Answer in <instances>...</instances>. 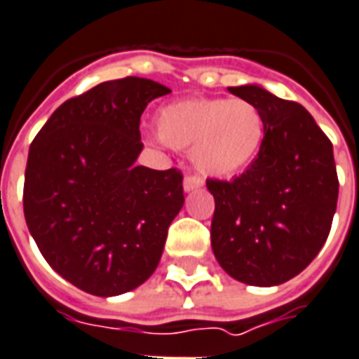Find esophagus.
Listing matches in <instances>:
<instances>
[{
  "label": "esophagus",
  "instance_id": "esophagus-1",
  "mask_svg": "<svg viewBox=\"0 0 359 359\" xmlns=\"http://www.w3.org/2000/svg\"><path fill=\"white\" fill-rule=\"evenodd\" d=\"M203 187V180H198L195 176H187L183 180V191L185 193H191V191H197Z\"/></svg>",
  "mask_w": 359,
  "mask_h": 359
}]
</instances>
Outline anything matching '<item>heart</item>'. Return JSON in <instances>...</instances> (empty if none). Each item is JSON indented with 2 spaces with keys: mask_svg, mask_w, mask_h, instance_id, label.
<instances>
[{
  "mask_svg": "<svg viewBox=\"0 0 359 359\" xmlns=\"http://www.w3.org/2000/svg\"><path fill=\"white\" fill-rule=\"evenodd\" d=\"M156 133L164 145L189 151L193 168L205 177H233L260 153L266 124L260 109L247 99L201 97L162 107Z\"/></svg>",
  "mask_w": 359,
  "mask_h": 359,
  "instance_id": "heart-1",
  "label": "heart"
}]
</instances>
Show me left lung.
Returning a JSON list of instances; mask_svg holds the SVG:
<instances>
[{
  "label": "left lung",
  "mask_w": 359,
  "mask_h": 359,
  "mask_svg": "<svg viewBox=\"0 0 359 359\" xmlns=\"http://www.w3.org/2000/svg\"><path fill=\"white\" fill-rule=\"evenodd\" d=\"M227 90L260 109L266 137L241 176L206 182L216 203L212 250L241 283L276 287L312 262L331 231L339 198L333 145L302 104L258 83Z\"/></svg>",
  "instance_id": "1"
}]
</instances>
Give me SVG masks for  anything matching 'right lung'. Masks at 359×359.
Here are the masks:
<instances>
[{
  "label": "right lung",
  "instance_id": "add662e5",
  "mask_svg": "<svg viewBox=\"0 0 359 359\" xmlns=\"http://www.w3.org/2000/svg\"><path fill=\"white\" fill-rule=\"evenodd\" d=\"M170 93L128 76L72 97L30 145L25 218L47 264L95 297L137 289L183 206L182 172L137 166L141 114Z\"/></svg>",
  "mask_w": 359,
  "mask_h": 359
}]
</instances>
